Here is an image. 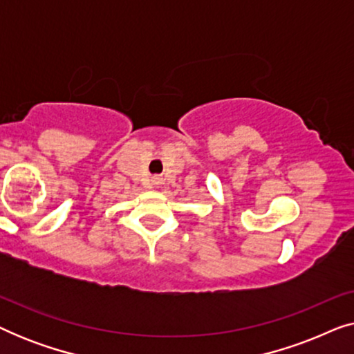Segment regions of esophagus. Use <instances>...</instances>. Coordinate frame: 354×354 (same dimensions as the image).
<instances>
[{"instance_id":"obj_1","label":"esophagus","mask_w":354,"mask_h":354,"mask_svg":"<svg viewBox=\"0 0 354 354\" xmlns=\"http://www.w3.org/2000/svg\"><path fill=\"white\" fill-rule=\"evenodd\" d=\"M162 183H164V178L161 177V176H153L151 177V185L153 187H161L162 185Z\"/></svg>"}]
</instances>
